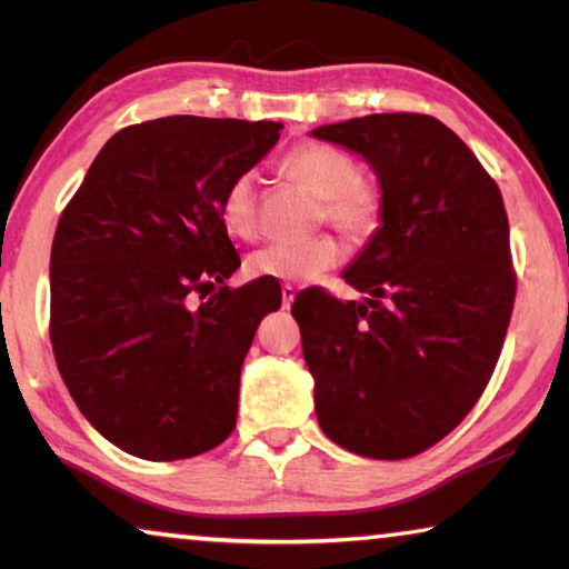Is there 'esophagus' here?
I'll list each match as a JSON object with an SVG mask.
<instances>
[{
    "label": "esophagus",
    "mask_w": 569,
    "mask_h": 569,
    "mask_svg": "<svg viewBox=\"0 0 569 569\" xmlns=\"http://www.w3.org/2000/svg\"><path fill=\"white\" fill-rule=\"evenodd\" d=\"M295 292H298V290H295L292 284H282V306H284V308H290V306H292Z\"/></svg>",
    "instance_id": "obj_1"
}]
</instances>
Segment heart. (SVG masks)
Returning <instances> with one entry per match:
<instances>
[{
  "label": "heart",
  "mask_w": 569,
  "mask_h": 569,
  "mask_svg": "<svg viewBox=\"0 0 569 569\" xmlns=\"http://www.w3.org/2000/svg\"><path fill=\"white\" fill-rule=\"evenodd\" d=\"M279 170L318 197V224L329 222L352 243H368L383 228L386 193L378 181L360 173V162L347 150L323 142H302L284 154ZM220 220L236 238L248 240L259 232L253 173H240L228 183L220 199ZM341 256L345 248L329 232L308 240H277L248 256V274L298 284L326 274L337 267Z\"/></svg>",
  "instance_id": "heart-1"
}]
</instances>
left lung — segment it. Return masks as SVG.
<instances>
[{
	"instance_id": "1",
	"label": "left lung",
	"mask_w": 569,
	"mask_h": 569,
	"mask_svg": "<svg viewBox=\"0 0 569 569\" xmlns=\"http://www.w3.org/2000/svg\"><path fill=\"white\" fill-rule=\"evenodd\" d=\"M360 152L386 193V222L347 284L298 295L292 316L337 446L378 461L432 448L477 407L516 302L502 193L463 139L427 113H372L313 131Z\"/></svg>"
}]
</instances>
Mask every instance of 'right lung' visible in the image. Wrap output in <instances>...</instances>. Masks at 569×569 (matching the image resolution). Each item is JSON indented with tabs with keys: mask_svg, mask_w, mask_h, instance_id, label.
Instances as JSON below:
<instances>
[{
	"mask_svg": "<svg viewBox=\"0 0 569 569\" xmlns=\"http://www.w3.org/2000/svg\"><path fill=\"white\" fill-rule=\"evenodd\" d=\"M279 129L199 116L134 123L108 139L59 217L57 368L88 422L131 456L178 461L236 430L240 365L282 290L274 279L224 284L240 256L220 199Z\"/></svg>",
	"mask_w": 569,
	"mask_h": 569,
	"instance_id": "obj_1",
	"label": "right lung"
}]
</instances>
